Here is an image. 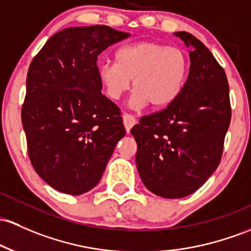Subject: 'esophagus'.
Returning <instances> with one entry per match:
<instances>
[{"instance_id":"1","label":"esophagus","mask_w":251,"mask_h":251,"mask_svg":"<svg viewBox=\"0 0 251 251\" xmlns=\"http://www.w3.org/2000/svg\"><path fill=\"white\" fill-rule=\"evenodd\" d=\"M123 120H124V125H125L126 131L127 132H130L131 128L137 124L136 118H134L133 115L128 114V113H125V114L123 115Z\"/></svg>"}]
</instances>
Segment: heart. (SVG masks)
I'll return each instance as SVG.
<instances>
[{
	"mask_svg": "<svg viewBox=\"0 0 251 251\" xmlns=\"http://www.w3.org/2000/svg\"><path fill=\"white\" fill-rule=\"evenodd\" d=\"M104 93L117 101L127 92L132 79L131 103L137 108L150 103L162 108L177 99L189 74V58L181 49L156 41H138L121 46L115 63L99 65Z\"/></svg>",
	"mask_w": 251,
	"mask_h": 251,
	"instance_id": "obj_1",
	"label": "heart"
}]
</instances>
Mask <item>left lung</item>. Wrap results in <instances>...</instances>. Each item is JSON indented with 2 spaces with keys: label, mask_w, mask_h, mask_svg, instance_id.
Here are the masks:
<instances>
[{
  "label": "left lung",
  "mask_w": 251,
  "mask_h": 251,
  "mask_svg": "<svg viewBox=\"0 0 251 251\" xmlns=\"http://www.w3.org/2000/svg\"><path fill=\"white\" fill-rule=\"evenodd\" d=\"M175 35L193 46L186 84L174 102L142 117L131 130L143 183L167 199L192 194L213 174L231 121L224 69L199 39L187 32Z\"/></svg>",
  "instance_id": "1"
}]
</instances>
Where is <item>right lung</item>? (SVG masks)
<instances>
[{
    "label": "right lung",
    "mask_w": 251,
    "mask_h": 251,
    "mask_svg": "<svg viewBox=\"0 0 251 251\" xmlns=\"http://www.w3.org/2000/svg\"><path fill=\"white\" fill-rule=\"evenodd\" d=\"M128 37L104 25L69 27L31 62L21 109L27 152L37 174L58 192L94 188L125 136L119 107L101 93L98 56Z\"/></svg>",
    "instance_id": "obj_1"
}]
</instances>
